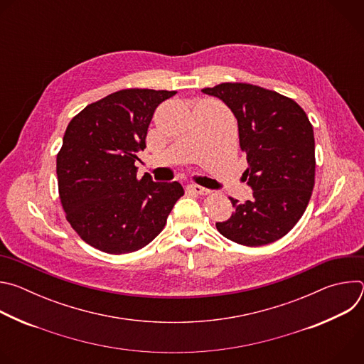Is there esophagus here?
I'll return each instance as SVG.
<instances>
[{
	"label": "esophagus",
	"instance_id": "1",
	"mask_svg": "<svg viewBox=\"0 0 364 364\" xmlns=\"http://www.w3.org/2000/svg\"><path fill=\"white\" fill-rule=\"evenodd\" d=\"M187 188H188L191 193L200 194V196H205V194L210 193L209 188H204V187H201V186H198V184H190Z\"/></svg>",
	"mask_w": 364,
	"mask_h": 364
}]
</instances>
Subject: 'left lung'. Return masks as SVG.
<instances>
[{"instance_id":"obj_1","label":"left lung","mask_w":364,"mask_h":364,"mask_svg":"<svg viewBox=\"0 0 364 364\" xmlns=\"http://www.w3.org/2000/svg\"><path fill=\"white\" fill-rule=\"evenodd\" d=\"M222 99L237 119L253 198L239 203L218 230L239 245L262 246L285 236L304 215L316 177L314 131L298 103L249 83L201 89Z\"/></svg>"}]
</instances>
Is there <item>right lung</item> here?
Returning a JSON list of instances; mask_svg holds the SVG:
<instances>
[{
  "mask_svg": "<svg viewBox=\"0 0 364 364\" xmlns=\"http://www.w3.org/2000/svg\"><path fill=\"white\" fill-rule=\"evenodd\" d=\"M176 93L118 90L69 122L58 154L59 194L68 222L90 246L112 255L146 246L184 194L178 181L138 180L135 167L155 109Z\"/></svg>",
  "mask_w": 364,
  "mask_h": 364,
  "instance_id": "add662e5",
  "label": "right lung"
}]
</instances>
